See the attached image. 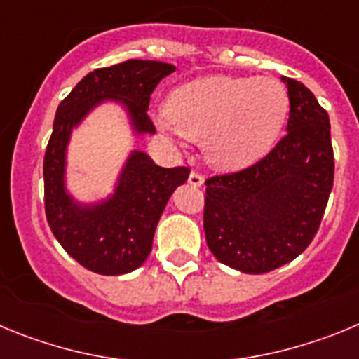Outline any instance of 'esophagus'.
Masks as SVG:
<instances>
[{"label":"esophagus","instance_id":"34e87169","mask_svg":"<svg viewBox=\"0 0 359 359\" xmlns=\"http://www.w3.org/2000/svg\"><path fill=\"white\" fill-rule=\"evenodd\" d=\"M203 182H205V180H203V176L199 172H196V170H192V172L189 174V183L192 187H201Z\"/></svg>","mask_w":359,"mask_h":359}]
</instances>
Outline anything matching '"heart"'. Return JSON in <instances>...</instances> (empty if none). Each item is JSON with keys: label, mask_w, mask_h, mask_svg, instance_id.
Returning <instances> with one entry per match:
<instances>
[{"label": "heart", "mask_w": 359, "mask_h": 359, "mask_svg": "<svg viewBox=\"0 0 359 359\" xmlns=\"http://www.w3.org/2000/svg\"><path fill=\"white\" fill-rule=\"evenodd\" d=\"M286 90L268 77L196 79L170 93L165 113L177 133L203 142L219 169H241L264 154L286 118Z\"/></svg>", "instance_id": "b5f03b06"}]
</instances>
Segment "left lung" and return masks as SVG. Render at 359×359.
I'll return each mask as SVG.
<instances>
[{
    "instance_id": "obj_1",
    "label": "left lung",
    "mask_w": 359,
    "mask_h": 359,
    "mask_svg": "<svg viewBox=\"0 0 359 359\" xmlns=\"http://www.w3.org/2000/svg\"><path fill=\"white\" fill-rule=\"evenodd\" d=\"M282 81L286 135L257 163L205 182L208 248L243 273H268L297 259L315 239L334 182L327 111L302 82Z\"/></svg>"
}]
</instances>
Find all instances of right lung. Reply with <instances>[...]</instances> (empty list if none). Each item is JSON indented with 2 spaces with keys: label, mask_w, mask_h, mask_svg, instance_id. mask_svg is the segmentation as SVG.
<instances>
[{
  "label": "right lung",
  "mask_w": 359,
  "mask_h": 359,
  "mask_svg": "<svg viewBox=\"0 0 359 359\" xmlns=\"http://www.w3.org/2000/svg\"><path fill=\"white\" fill-rule=\"evenodd\" d=\"M172 65L123 61L88 73L59 104L44 152V212L55 239L86 269L100 275L129 273L144 264L163 208L189 167H158L145 152L135 151L118 180L115 194L93 207H81L65 189L66 145L77 126L102 100H118L129 111L136 133H154L149 100Z\"/></svg>",
  "instance_id": "add662e5"
}]
</instances>
